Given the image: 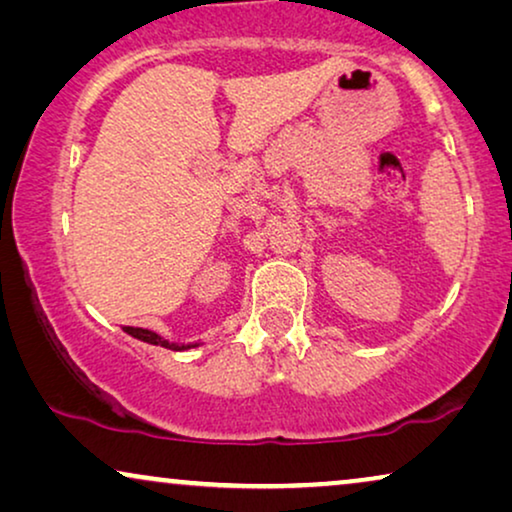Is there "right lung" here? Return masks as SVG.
<instances>
[{"mask_svg":"<svg viewBox=\"0 0 512 512\" xmlns=\"http://www.w3.org/2000/svg\"><path fill=\"white\" fill-rule=\"evenodd\" d=\"M123 331L132 335V338L142 340V342H149V345H158V347H165V349H174V352H184V349H191V347H198L200 342H188V345H179V342H170L165 338H160L158 333L149 331V328H135V326H123Z\"/></svg>","mask_w":512,"mask_h":512,"instance_id":"obj_1","label":"right lung"}]
</instances>
